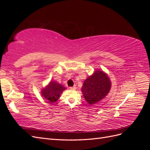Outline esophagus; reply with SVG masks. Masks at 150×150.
Here are the masks:
<instances>
[{"mask_svg":"<svg viewBox=\"0 0 150 150\" xmlns=\"http://www.w3.org/2000/svg\"><path fill=\"white\" fill-rule=\"evenodd\" d=\"M70 89H72V90H74V89H76V87L75 86H72V87H70Z\"/></svg>","mask_w":150,"mask_h":150,"instance_id":"obj_1","label":"esophagus"}]
</instances>
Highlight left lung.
I'll return each instance as SVG.
<instances>
[{
	"mask_svg": "<svg viewBox=\"0 0 150 150\" xmlns=\"http://www.w3.org/2000/svg\"><path fill=\"white\" fill-rule=\"evenodd\" d=\"M110 88L111 82L107 74L101 71H96L84 81L81 90L87 102L94 104L105 98Z\"/></svg>",
	"mask_w": 150,
	"mask_h": 150,
	"instance_id": "left-lung-1",
	"label": "left lung"
}]
</instances>
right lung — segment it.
<instances>
[{"instance_id":"1","label":"right lung","mask_w":150,"mask_h":150,"mask_svg":"<svg viewBox=\"0 0 150 150\" xmlns=\"http://www.w3.org/2000/svg\"><path fill=\"white\" fill-rule=\"evenodd\" d=\"M66 88L61 84L56 83V81H51L46 88L42 89L41 94L48 102L54 103L59 98L60 94Z\"/></svg>"}]
</instances>
